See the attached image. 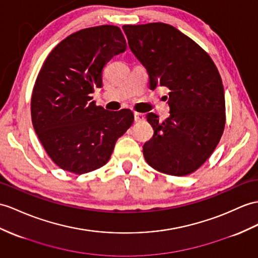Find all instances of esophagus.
Listing matches in <instances>:
<instances>
[{"label":"esophagus","instance_id":"obj_1","mask_svg":"<svg viewBox=\"0 0 258 258\" xmlns=\"http://www.w3.org/2000/svg\"><path fill=\"white\" fill-rule=\"evenodd\" d=\"M143 119H144V117L142 114H139V112H135V121L136 122H140L143 120Z\"/></svg>","mask_w":258,"mask_h":258}]
</instances>
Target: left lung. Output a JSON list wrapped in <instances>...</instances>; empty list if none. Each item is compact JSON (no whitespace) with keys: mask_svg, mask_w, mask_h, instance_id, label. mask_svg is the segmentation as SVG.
I'll return each mask as SVG.
<instances>
[{"mask_svg":"<svg viewBox=\"0 0 258 258\" xmlns=\"http://www.w3.org/2000/svg\"><path fill=\"white\" fill-rule=\"evenodd\" d=\"M122 29L147 69L150 89H168L169 117L160 122L158 115H147L154 134L144 143V159L161 173L185 176L209 159L223 134L221 77L209 54L171 25H123Z\"/></svg>","mask_w":258,"mask_h":258,"instance_id":"left-lung-1","label":"left lung"}]
</instances>
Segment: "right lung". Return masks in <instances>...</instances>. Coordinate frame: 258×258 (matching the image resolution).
<instances>
[{"label":"right lung","mask_w":258,"mask_h":258,"mask_svg":"<svg viewBox=\"0 0 258 258\" xmlns=\"http://www.w3.org/2000/svg\"><path fill=\"white\" fill-rule=\"evenodd\" d=\"M127 42L112 25L81 29L43 62L31 95V120L47 154L64 171L84 174L108 162L116 141L134 122L130 109L106 110L92 93L102 72Z\"/></svg>","instance_id":"1"}]
</instances>
